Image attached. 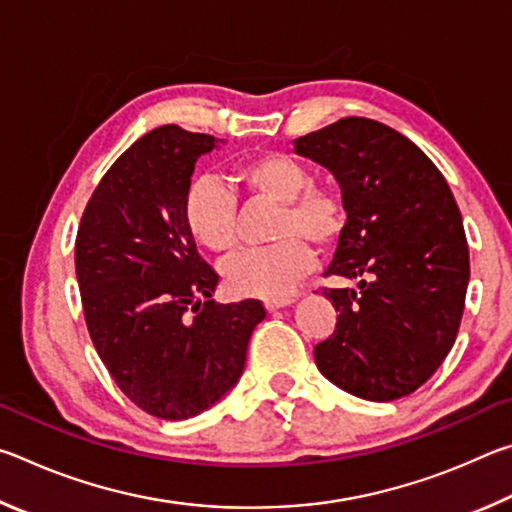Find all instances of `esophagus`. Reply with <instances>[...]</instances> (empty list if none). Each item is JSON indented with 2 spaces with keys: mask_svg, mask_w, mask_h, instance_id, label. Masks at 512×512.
<instances>
[{
  "mask_svg": "<svg viewBox=\"0 0 512 512\" xmlns=\"http://www.w3.org/2000/svg\"><path fill=\"white\" fill-rule=\"evenodd\" d=\"M291 302H296V298H291V296H287V298H266V300H264V307H266L268 311H275V309L289 307Z\"/></svg>",
  "mask_w": 512,
  "mask_h": 512,
  "instance_id": "obj_1",
  "label": "esophagus"
}]
</instances>
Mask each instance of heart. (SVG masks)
<instances>
[{"instance_id":"b5f03b06","label":"heart","mask_w":512,"mask_h":512,"mask_svg":"<svg viewBox=\"0 0 512 512\" xmlns=\"http://www.w3.org/2000/svg\"><path fill=\"white\" fill-rule=\"evenodd\" d=\"M235 180L248 194L280 203L271 246L244 250L223 271L225 284L237 296L287 298L316 257L307 244L332 250L348 228V205L336 187L311 185L314 171L289 153H259L239 162ZM185 221L198 244L214 253L235 250L237 198L221 180L203 176L185 194Z\"/></svg>"}]
</instances>
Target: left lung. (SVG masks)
Masks as SVG:
<instances>
[{
  "mask_svg": "<svg viewBox=\"0 0 512 512\" xmlns=\"http://www.w3.org/2000/svg\"><path fill=\"white\" fill-rule=\"evenodd\" d=\"M293 144L334 173L348 205L325 275L359 280L325 289L339 316L316 366L361 400H400L438 370L461 327L470 250L452 189L409 137L375 119L343 117Z\"/></svg>",
  "mask_w": 512,
  "mask_h": 512,
  "instance_id": "left-lung-1",
  "label": "left lung"
}]
</instances>
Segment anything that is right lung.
I'll list each match as a JSON object with an SVG mask.
<instances>
[{"label":"right lung","mask_w":512,"mask_h":512,"mask_svg":"<svg viewBox=\"0 0 512 512\" xmlns=\"http://www.w3.org/2000/svg\"><path fill=\"white\" fill-rule=\"evenodd\" d=\"M216 137L153 128L119 155L76 232L85 325L128 400L162 420L210 409L237 384L259 300L221 305L214 268L185 221L194 164Z\"/></svg>","instance_id":"add662e5"}]
</instances>
